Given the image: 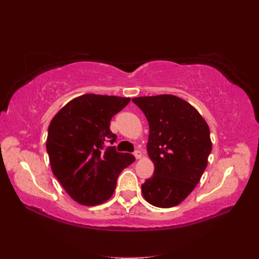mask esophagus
<instances>
[{
    "label": "esophagus",
    "mask_w": 259,
    "mask_h": 259,
    "mask_svg": "<svg viewBox=\"0 0 259 259\" xmlns=\"http://www.w3.org/2000/svg\"><path fill=\"white\" fill-rule=\"evenodd\" d=\"M134 155H135V158H136V159H140V158H142V156H143L142 152H140L139 150H135Z\"/></svg>",
    "instance_id": "1"
}]
</instances>
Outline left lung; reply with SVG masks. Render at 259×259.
Instances as JSON below:
<instances>
[{"label":"left lung","mask_w":259,"mask_h":259,"mask_svg":"<svg viewBox=\"0 0 259 259\" xmlns=\"http://www.w3.org/2000/svg\"><path fill=\"white\" fill-rule=\"evenodd\" d=\"M149 123L147 151L154 173L142 185L150 204L168 208L178 205L198 185L211 151L209 127L186 100L174 95L132 99Z\"/></svg>","instance_id":"8db88e82"}]
</instances>
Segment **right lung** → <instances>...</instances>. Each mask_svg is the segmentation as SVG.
<instances>
[{
  "mask_svg": "<svg viewBox=\"0 0 259 259\" xmlns=\"http://www.w3.org/2000/svg\"><path fill=\"white\" fill-rule=\"evenodd\" d=\"M131 98L85 94L62 107L49 126L46 150L51 168L67 193L82 205H98L111 198L121 171L135 161L116 152L112 116Z\"/></svg>",
  "mask_w": 259,
  "mask_h": 259,
  "instance_id": "right-lung-1",
  "label": "right lung"
}]
</instances>
